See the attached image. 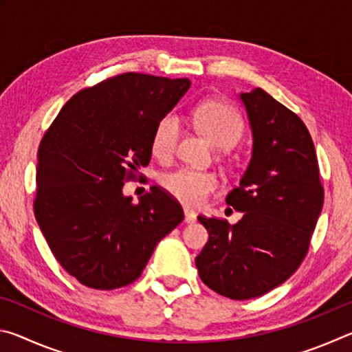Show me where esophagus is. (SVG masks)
<instances>
[{
	"label": "esophagus",
	"mask_w": 352,
	"mask_h": 352,
	"mask_svg": "<svg viewBox=\"0 0 352 352\" xmlns=\"http://www.w3.org/2000/svg\"><path fill=\"white\" fill-rule=\"evenodd\" d=\"M195 220H197V216H195V212L188 210V208H184V222H186V223H194Z\"/></svg>",
	"instance_id": "34e87169"
}]
</instances>
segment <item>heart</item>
Wrapping results in <instances>:
<instances>
[{
    "label": "heart",
    "mask_w": 352,
    "mask_h": 352,
    "mask_svg": "<svg viewBox=\"0 0 352 352\" xmlns=\"http://www.w3.org/2000/svg\"><path fill=\"white\" fill-rule=\"evenodd\" d=\"M197 124L208 140L217 147H231L243 133V119L233 107L217 100L201 104L197 109ZM182 135V118L169 111L160 119L152 133V152L157 158L169 160L175 153ZM163 186L178 201L199 206L219 188L212 172L182 168L163 177Z\"/></svg>",
    "instance_id": "b5f03b06"
}]
</instances>
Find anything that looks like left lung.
<instances>
[{"mask_svg":"<svg viewBox=\"0 0 352 352\" xmlns=\"http://www.w3.org/2000/svg\"><path fill=\"white\" fill-rule=\"evenodd\" d=\"M253 132V155L226 204L241 211L236 225L199 216L210 233L195 258L200 279L231 300L278 287L306 258L323 208L314 141L300 116L262 88L242 93Z\"/></svg>","mask_w":352,"mask_h":352,"instance_id":"left-lung-1","label":"left lung"}]
</instances>
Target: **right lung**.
I'll return each instance as SVG.
<instances>
[{
	"instance_id": "obj_1",
	"label": "right lung",
	"mask_w": 352,
	"mask_h": 352,
	"mask_svg": "<svg viewBox=\"0 0 352 352\" xmlns=\"http://www.w3.org/2000/svg\"><path fill=\"white\" fill-rule=\"evenodd\" d=\"M189 87L141 73L109 77L76 93L41 138L35 219L58 264L87 287L133 283L183 220L164 189L132 204L122 186L151 162L155 126Z\"/></svg>"
}]
</instances>
